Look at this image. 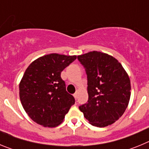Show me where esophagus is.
<instances>
[{
    "label": "esophagus",
    "instance_id": "esophagus-1",
    "mask_svg": "<svg viewBox=\"0 0 149 149\" xmlns=\"http://www.w3.org/2000/svg\"><path fill=\"white\" fill-rule=\"evenodd\" d=\"M77 95H78V91H76V93L74 94V97L75 98H77Z\"/></svg>",
    "mask_w": 149,
    "mask_h": 149
}]
</instances>
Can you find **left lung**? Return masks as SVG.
<instances>
[{
  "label": "left lung",
  "mask_w": 149,
  "mask_h": 149,
  "mask_svg": "<svg viewBox=\"0 0 149 149\" xmlns=\"http://www.w3.org/2000/svg\"><path fill=\"white\" fill-rule=\"evenodd\" d=\"M87 76V103L79 106L91 125L104 127L123 115L131 97V81L122 64L110 55L91 51L77 56Z\"/></svg>",
  "instance_id": "1"
}]
</instances>
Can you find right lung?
Masks as SVG:
<instances>
[{"instance_id": "1", "label": "right lung", "mask_w": 149, "mask_h": 149, "mask_svg": "<svg viewBox=\"0 0 149 149\" xmlns=\"http://www.w3.org/2000/svg\"><path fill=\"white\" fill-rule=\"evenodd\" d=\"M76 58L51 54L34 60L27 67L19 84V96L33 121L44 127H56L74 104V98L67 93L60 75Z\"/></svg>"}]
</instances>
